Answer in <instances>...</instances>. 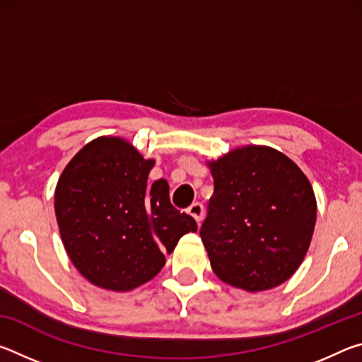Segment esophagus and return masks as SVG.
Here are the masks:
<instances>
[{"label":"esophagus","mask_w":362,"mask_h":362,"mask_svg":"<svg viewBox=\"0 0 362 362\" xmlns=\"http://www.w3.org/2000/svg\"><path fill=\"white\" fill-rule=\"evenodd\" d=\"M188 214L192 216L196 222H201L203 220V216H204V206L201 203H193L192 206L188 207Z\"/></svg>","instance_id":"obj_1"}]
</instances>
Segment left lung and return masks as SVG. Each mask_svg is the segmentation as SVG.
<instances>
[{
    "instance_id": "left-lung-1",
    "label": "left lung",
    "mask_w": 362,
    "mask_h": 362,
    "mask_svg": "<svg viewBox=\"0 0 362 362\" xmlns=\"http://www.w3.org/2000/svg\"><path fill=\"white\" fill-rule=\"evenodd\" d=\"M214 194L199 235L214 273L249 292L289 279L316 223V198L298 166L269 146H243L209 164Z\"/></svg>"
}]
</instances>
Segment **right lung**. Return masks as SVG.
<instances>
[{
    "label": "right lung",
    "mask_w": 362,
    "mask_h": 362,
    "mask_svg": "<svg viewBox=\"0 0 362 362\" xmlns=\"http://www.w3.org/2000/svg\"><path fill=\"white\" fill-rule=\"evenodd\" d=\"M155 166L118 137H99L79 150L60 175L56 217L73 265L90 283L131 291L161 272L194 218L170 204L169 185H148Z\"/></svg>",
    "instance_id": "right-lung-1"
}]
</instances>
